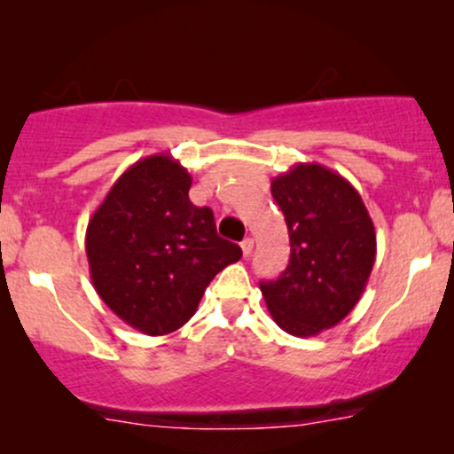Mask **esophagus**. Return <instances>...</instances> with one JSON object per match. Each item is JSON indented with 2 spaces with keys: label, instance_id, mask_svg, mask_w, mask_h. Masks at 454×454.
<instances>
[{
  "label": "esophagus",
  "instance_id": "obj_1",
  "mask_svg": "<svg viewBox=\"0 0 454 454\" xmlns=\"http://www.w3.org/2000/svg\"><path fill=\"white\" fill-rule=\"evenodd\" d=\"M241 249H243V256L245 258H247L249 256V254H252V249H254V239H243V241H241Z\"/></svg>",
  "mask_w": 454,
  "mask_h": 454
}]
</instances>
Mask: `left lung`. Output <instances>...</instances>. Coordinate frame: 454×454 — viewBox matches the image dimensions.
<instances>
[{"instance_id":"obj_1","label":"left lung","mask_w":454,"mask_h":454,"mask_svg":"<svg viewBox=\"0 0 454 454\" xmlns=\"http://www.w3.org/2000/svg\"><path fill=\"white\" fill-rule=\"evenodd\" d=\"M290 234V262L260 281L279 328L314 337L354 309L376 260V231L350 181L322 164H296L270 181Z\"/></svg>"}]
</instances>
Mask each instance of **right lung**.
<instances>
[{"mask_svg": "<svg viewBox=\"0 0 454 454\" xmlns=\"http://www.w3.org/2000/svg\"><path fill=\"white\" fill-rule=\"evenodd\" d=\"M192 176L173 155L138 160L114 181L85 234L96 293L129 326L166 335L198 309L211 279L243 256L190 200Z\"/></svg>", "mask_w": 454, "mask_h": 454, "instance_id": "1", "label": "right lung"}]
</instances>
